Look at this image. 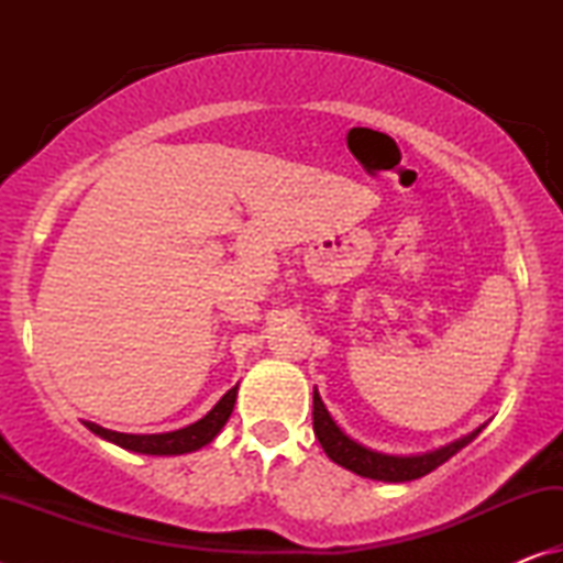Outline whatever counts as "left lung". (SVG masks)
<instances>
[{
    "instance_id": "8db88e82",
    "label": "left lung",
    "mask_w": 563,
    "mask_h": 563,
    "mask_svg": "<svg viewBox=\"0 0 563 563\" xmlns=\"http://www.w3.org/2000/svg\"><path fill=\"white\" fill-rule=\"evenodd\" d=\"M482 427L479 430H474L472 434L462 437V440L442 446V450L417 454V456H393V454L373 452L367 450V446L357 444L355 440H350V437L342 432L335 422H332V417L325 409V405H322L318 389L312 393V430H316V437L322 444V450H325V454L335 464L377 482H412V479H419V476L430 474L432 470H437V466L450 460V456L460 452L462 446L470 444L474 437L482 432Z\"/></svg>"
}]
</instances>
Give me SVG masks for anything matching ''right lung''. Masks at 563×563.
Listing matches in <instances>:
<instances>
[{
    "mask_svg": "<svg viewBox=\"0 0 563 563\" xmlns=\"http://www.w3.org/2000/svg\"><path fill=\"white\" fill-rule=\"evenodd\" d=\"M235 397H238V385L233 389H228V393L218 399V405L203 419H198V422L184 427V430L164 432V434H123V432L103 430V427L93 424V422H84V424H87L93 434H99V437H103V440L119 444L129 452L186 454V452L201 450V446H206L208 442H213V437L223 430V424L228 422V417H231V412H233Z\"/></svg>",
    "mask_w": 563,
    "mask_h": 563,
    "instance_id": "1",
    "label": "right lung"
}]
</instances>
